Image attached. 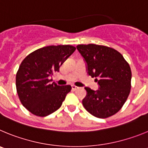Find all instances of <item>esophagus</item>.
Here are the masks:
<instances>
[{"mask_svg": "<svg viewBox=\"0 0 148 148\" xmlns=\"http://www.w3.org/2000/svg\"><path fill=\"white\" fill-rule=\"evenodd\" d=\"M71 88H72L74 90H77V89L79 88V87H77V86H74V85H72V86H71Z\"/></svg>", "mask_w": 148, "mask_h": 148, "instance_id": "obj_1", "label": "esophagus"}]
</instances>
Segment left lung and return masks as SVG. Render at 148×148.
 <instances>
[{
	"label": "left lung",
	"mask_w": 148,
	"mask_h": 148,
	"mask_svg": "<svg viewBox=\"0 0 148 148\" xmlns=\"http://www.w3.org/2000/svg\"><path fill=\"white\" fill-rule=\"evenodd\" d=\"M86 71L99 85L94 90L85 87L84 108L98 118H107L122 108L130 94L131 71L123 56L112 48L96 44L78 45Z\"/></svg>",
	"instance_id": "1"
}]
</instances>
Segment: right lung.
I'll list each match as a JSON object with an SVG mask.
<instances>
[{
    "label": "right lung",
    "instance_id": "add662e5",
    "mask_svg": "<svg viewBox=\"0 0 148 148\" xmlns=\"http://www.w3.org/2000/svg\"><path fill=\"white\" fill-rule=\"evenodd\" d=\"M70 45L49 46L29 54L16 74V88L23 106L32 114L46 116L62 106L71 86L51 83L50 77L75 51Z\"/></svg>",
    "mask_w": 148,
    "mask_h": 148
}]
</instances>
